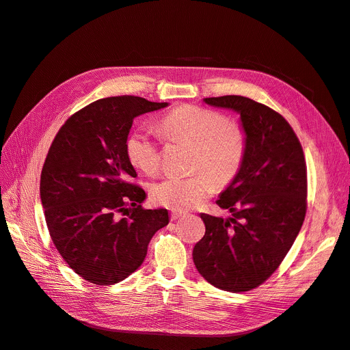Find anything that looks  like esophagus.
Here are the masks:
<instances>
[{
	"mask_svg": "<svg viewBox=\"0 0 350 350\" xmlns=\"http://www.w3.org/2000/svg\"><path fill=\"white\" fill-rule=\"evenodd\" d=\"M183 215H185V213H181V211H172L170 218H172V221H176V219H178V218L183 217Z\"/></svg>",
	"mask_w": 350,
	"mask_h": 350,
	"instance_id": "esophagus-1",
	"label": "esophagus"
}]
</instances>
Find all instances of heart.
<instances>
[{"label": "heart", "mask_w": 350, "mask_h": 350, "mask_svg": "<svg viewBox=\"0 0 350 350\" xmlns=\"http://www.w3.org/2000/svg\"><path fill=\"white\" fill-rule=\"evenodd\" d=\"M159 132L169 142L193 144L189 176L167 174L154 181L150 196L157 204L189 210L203 203L218 187H227L240 174L247 156L244 129L218 110L181 105L159 120ZM124 153L133 167L154 174L161 163L160 140L135 129L124 140Z\"/></svg>", "instance_id": "b5f03b06"}]
</instances>
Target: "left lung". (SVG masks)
<instances>
[{
    "label": "left lung",
    "instance_id": "left-lung-1",
    "mask_svg": "<svg viewBox=\"0 0 350 350\" xmlns=\"http://www.w3.org/2000/svg\"><path fill=\"white\" fill-rule=\"evenodd\" d=\"M204 102L240 113L247 156L240 174L217 200L231 217L201 214L206 234L193 250V261L215 288L245 292L277 271L304 224L306 161L298 136L273 109L237 95Z\"/></svg>",
    "mask_w": 350,
    "mask_h": 350
}]
</instances>
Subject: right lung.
I'll list each match as a JSON object with an SVG mask.
<instances>
[{
  "label": "right lung",
  "mask_w": 350,
  "mask_h": 350,
  "mask_svg": "<svg viewBox=\"0 0 350 350\" xmlns=\"http://www.w3.org/2000/svg\"><path fill=\"white\" fill-rule=\"evenodd\" d=\"M167 103L139 96L92 102L59 129L41 173V201L53 245L79 277L113 285L144 261L165 208L146 210L144 190L124 153L133 119Z\"/></svg>",
  "instance_id": "add662e5"
}]
</instances>
